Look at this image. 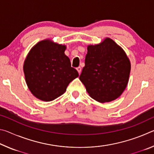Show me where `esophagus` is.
Returning <instances> with one entry per match:
<instances>
[{
    "label": "esophagus",
    "mask_w": 154,
    "mask_h": 154,
    "mask_svg": "<svg viewBox=\"0 0 154 154\" xmlns=\"http://www.w3.org/2000/svg\"><path fill=\"white\" fill-rule=\"evenodd\" d=\"M76 69H77V71H78V72H79V74H80L81 71H82V68H81L80 66H79V67H77Z\"/></svg>",
    "instance_id": "1"
}]
</instances>
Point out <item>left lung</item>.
Wrapping results in <instances>:
<instances>
[{"label": "left lung", "instance_id": "left-lung-1", "mask_svg": "<svg viewBox=\"0 0 154 154\" xmlns=\"http://www.w3.org/2000/svg\"><path fill=\"white\" fill-rule=\"evenodd\" d=\"M130 72V62L123 49L106 38L98 45H88L79 79L93 99L110 102L124 91Z\"/></svg>", "mask_w": 154, "mask_h": 154}]
</instances>
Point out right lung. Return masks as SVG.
<instances>
[{
	"instance_id": "1",
	"label": "right lung",
	"mask_w": 154,
	"mask_h": 154,
	"mask_svg": "<svg viewBox=\"0 0 154 154\" xmlns=\"http://www.w3.org/2000/svg\"><path fill=\"white\" fill-rule=\"evenodd\" d=\"M65 49V45L48 39L30 49L24 61V72L28 87L36 98L47 102L54 100L79 76L64 54Z\"/></svg>"
}]
</instances>
